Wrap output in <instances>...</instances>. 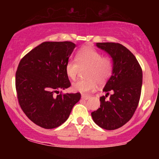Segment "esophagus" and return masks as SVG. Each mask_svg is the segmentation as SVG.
I'll use <instances>...</instances> for the list:
<instances>
[{
  "label": "esophagus",
  "instance_id": "34e87169",
  "mask_svg": "<svg viewBox=\"0 0 159 159\" xmlns=\"http://www.w3.org/2000/svg\"><path fill=\"white\" fill-rule=\"evenodd\" d=\"M90 98V96H86V95H84V94L81 95V98H82V99L87 100V99H88V98Z\"/></svg>",
  "mask_w": 159,
  "mask_h": 159
}]
</instances>
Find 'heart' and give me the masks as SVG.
<instances>
[{
	"label": "heart",
	"mask_w": 159,
	"mask_h": 159,
	"mask_svg": "<svg viewBox=\"0 0 159 159\" xmlns=\"http://www.w3.org/2000/svg\"><path fill=\"white\" fill-rule=\"evenodd\" d=\"M74 60H69L65 66L67 76L72 80H75L80 69L87 68L85 72L87 79L80 80L72 84L75 92L88 93L97 87L98 82L100 84L107 81L113 72L112 59L108 57H102L96 49L92 47H84L78 51Z\"/></svg>",
	"instance_id": "heart-1"
}]
</instances>
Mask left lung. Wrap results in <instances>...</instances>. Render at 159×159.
Returning a JSON list of instances; mask_svg holds the SVG:
<instances>
[{
	"instance_id": "1",
	"label": "left lung",
	"mask_w": 159,
	"mask_h": 159,
	"mask_svg": "<svg viewBox=\"0 0 159 159\" xmlns=\"http://www.w3.org/2000/svg\"><path fill=\"white\" fill-rule=\"evenodd\" d=\"M98 48L112 59V75L104 87V92L112 93L108 100L100 97V107L91 113L96 125L114 130L123 126L132 117L140 100L143 73L136 57L120 43H97Z\"/></svg>"
}]
</instances>
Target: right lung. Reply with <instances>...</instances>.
<instances>
[{"label":"right lung","instance_id":"obj_1","mask_svg":"<svg viewBox=\"0 0 159 159\" xmlns=\"http://www.w3.org/2000/svg\"><path fill=\"white\" fill-rule=\"evenodd\" d=\"M75 44L45 42L27 53L16 74V88L21 109L32 122L44 129H54L68 119L81 94L54 93L71 86L65 71Z\"/></svg>","mask_w":159,"mask_h":159}]
</instances>
